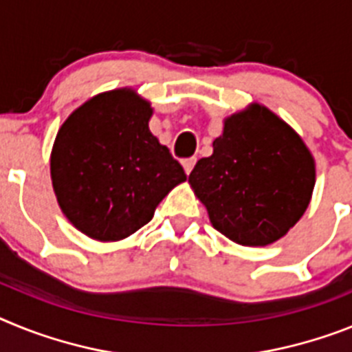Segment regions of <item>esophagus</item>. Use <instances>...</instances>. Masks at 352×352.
<instances>
[{
	"instance_id": "1",
	"label": "esophagus",
	"mask_w": 352,
	"mask_h": 352,
	"mask_svg": "<svg viewBox=\"0 0 352 352\" xmlns=\"http://www.w3.org/2000/svg\"><path fill=\"white\" fill-rule=\"evenodd\" d=\"M195 164H197V159L195 157H189V159H184V161H182V166H184V172L188 173H191V170H193L195 168Z\"/></svg>"
}]
</instances>
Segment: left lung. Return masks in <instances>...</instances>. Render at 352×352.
<instances>
[{
	"label": "left lung",
	"instance_id": "left-lung-1",
	"mask_svg": "<svg viewBox=\"0 0 352 352\" xmlns=\"http://www.w3.org/2000/svg\"><path fill=\"white\" fill-rule=\"evenodd\" d=\"M212 155L200 159L189 184L212 227L243 246H267L303 216L316 186V161L290 125L252 104L225 118Z\"/></svg>",
	"mask_w": 352,
	"mask_h": 352
}]
</instances>
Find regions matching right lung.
<instances>
[{
  "instance_id": "add662e5",
  "label": "right lung",
  "mask_w": 352,
  "mask_h": 352,
  "mask_svg": "<svg viewBox=\"0 0 352 352\" xmlns=\"http://www.w3.org/2000/svg\"><path fill=\"white\" fill-rule=\"evenodd\" d=\"M151 102L131 88L91 97L60 127L51 152L58 206L79 232L120 241L146 225L186 173L148 129Z\"/></svg>"
}]
</instances>
